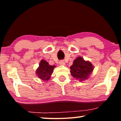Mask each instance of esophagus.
Wrapping results in <instances>:
<instances>
[{"label":"esophagus","instance_id":"obj_1","mask_svg":"<svg viewBox=\"0 0 121 121\" xmlns=\"http://www.w3.org/2000/svg\"><path fill=\"white\" fill-rule=\"evenodd\" d=\"M59 64H60V65H65V62L63 60H61V61H60V62H59Z\"/></svg>","mask_w":121,"mask_h":121}]
</instances>
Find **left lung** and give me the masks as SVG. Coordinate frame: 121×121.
Listing matches in <instances>:
<instances>
[{
    "mask_svg": "<svg viewBox=\"0 0 121 121\" xmlns=\"http://www.w3.org/2000/svg\"><path fill=\"white\" fill-rule=\"evenodd\" d=\"M70 68L71 75L79 81L87 79L93 70L92 64L89 61H85L81 56L78 57L73 61Z\"/></svg>",
    "mask_w": 121,
    "mask_h": 121,
    "instance_id": "obj_1",
    "label": "left lung"
}]
</instances>
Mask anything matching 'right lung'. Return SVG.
<instances>
[{"label":"right lung","instance_id":"right-lung-1","mask_svg":"<svg viewBox=\"0 0 121 121\" xmlns=\"http://www.w3.org/2000/svg\"><path fill=\"white\" fill-rule=\"evenodd\" d=\"M56 65H50L44 60H42L39 65V67L36 70V74L39 78L44 81L50 79Z\"/></svg>","mask_w":121,"mask_h":121}]
</instances>
